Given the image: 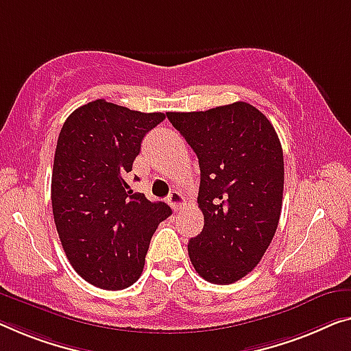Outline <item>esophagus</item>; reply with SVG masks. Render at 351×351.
I'll return each mask as SVG.
<instances>
[{
	"mask_svg": "<svg viewBox=\"0 0 351 351\" xmlns=\"http://www.w3.org/2000/svg\"><path fill=\"white\" fill-rule=\"evenodd\" d=\"M167 200H169V205L171 206L173 211H180V209L186 205V198L182 197V193L180 191L171 192Z\"/></svg>",
	"mask_w": 351,
	"mask_h": 351,
	"instance_id": "esophagus-1",
	"label": "esophagus"
}]
</instances>
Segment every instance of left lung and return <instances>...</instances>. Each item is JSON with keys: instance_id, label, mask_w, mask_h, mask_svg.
<instances>
[{"instance_id": "8db88e82", "label": "left lung", "mask_w": 351, "mask_h": 351, "mask_svg": "<svg viewBox=\"0 0 351 351\" xmlns=\"http://www.w3.org/2000/svg\"><path fill=\"white\" fill-rule=\"evenodd\" d=\"M167 118L195 151L198 208L205 217L187 249L211 284L243 279L274 238L284 193V153L273 124L247 102Z\"/></svg>"}]
</instances>
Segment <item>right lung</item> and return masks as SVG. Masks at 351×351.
<instances>
[{"label":"right lung","mask_w":351,"mask_h":351,"mask_svg":"<svg viewBox=\"0 0 351 351\" xmlns=\"http://www.w3.org/2000/svg\"><path fill=\"white\" fill-rule=\"evenodd\" d=\"M164 119L97 99L62 124L51 173L55 226L72 268L99 289L138 279L156 228L171 214L125 182L143 137Z\"/></svg>","instance_id":"right-lung-1"}]
</instances>
